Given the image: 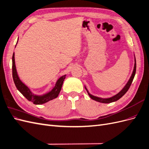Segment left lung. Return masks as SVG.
<instances>
[{"mask_svg":"<svg viewBox=\"0 0 149 149\" xmlns=\"http://www.w3.org/2000/svg\"><path fill=\"white\" fill-rule=\"evenodd\" d=\"M136 58H135V63H134V70H133V72H132V74L131 76H130V78L129 80V81L127 82V84H125V86L123 88V89H122L119 93H118V94H116L115 96H112L111 97H109V98H101V97H99L93 96L92 94H91L88 92L85 86L84 87H85L86 90L87 92H88V95L92 99V100H93L94 101H96L97 102H102V103H111V102H114V101L119 100L120 97H123L124 95V94L126 93H127V91H128V89H129V88L130 86V85H131V84L132 83V81L134 79L135 74H136Z\"/></svg>","mask_w":149,"mask_h":149,"instance_id":"8db88e82","label":"left lung"}]
</instances>
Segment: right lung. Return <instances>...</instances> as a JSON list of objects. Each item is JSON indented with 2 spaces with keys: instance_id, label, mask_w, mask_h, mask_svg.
<instances>
[{
  "instance_id": "1",
  "label": "right lung",
  "mask_w": 149,
  "mask_h": 149,
  "mask_svg": "<svg viewBox=\"0 0 149 149\" xmlns=\"http://www.w3.org/2000/svg\"><path fill=\"white\" fill-rule=\"evenodd\" d=\"M18 42V41H17ZM15 54L13 53L12 56V76L13 79L15 86L17 89L22 94L24 97H25L29 101L32 102L34 104H42L46 103L53 99H55L58 97L59 94L61 89L62 87L64 79L66 78V74L62 76L57 80L55 86L50 91L43 94V95H35L30 89L26 86L20 79L19 76H18L16 66L15 63Z\"/></svg>"
}]
</instances>
